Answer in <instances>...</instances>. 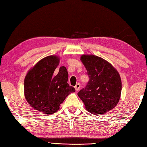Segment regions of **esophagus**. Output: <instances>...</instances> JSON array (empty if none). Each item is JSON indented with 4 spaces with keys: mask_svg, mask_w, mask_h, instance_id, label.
Instances as JSON below:
<instances>
[{
    "mask_svg": "<svg viewBox=\"0 0 147 147\" xmlns=\"http://www.w3.org/2000/svg\"><path fill=\"white\" fill-rule=\"evenodd\" d=\"M80 87H81V85H80V83H77L76 85H75V86H74V88H75V90H76V92H78V90H80Z\"/></svg>",
    "mask_w": 147,
    "mask_h": 147,
    "instance_id": "esophagus-1",
    "label": "esophagus"
}]
</instances>
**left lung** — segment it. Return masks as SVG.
Returning a JSON list of instances; mask_svg holds the SVG:
<instances>
[{"mask_svg":"<svg viewBox=\"0 0 147 147\" xmlns=\"http://www.w3.org/2000/svg\"><path fill=\"white\" fill-rule=\"evenodd\" d=\"M81 61L86 68L89 81L78 95L90 113H107L116 106L121 97L119 74L109 62L98 56L83 55Z\"/></svg>","mask_w":147,"mask_h":147,"instance_id":"1","label":"left lung"}]
</instances>
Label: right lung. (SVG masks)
I'll use <instances>...</instances> for the list:
<instances>
[{
  "mask_svg": "<svg viewBox=\"0 0 147 147\" xmlns=\"http://www.w3.org/2000/svg\"><path fill=\"white\" fill-rule=\"evenodd\" d=\"M59 63L58 56H47L37 62L24 79L26 101L31 107L45 114L57 112L65 98L75 92L67 83L68 73L65 67H61L57 75L53 76Z\"/></svg>",
  "mask_w": 147,
  "mask_h": 147,
  "instance_id": "right-lung-1",
  "label": "right lung"
}]
</instances>
